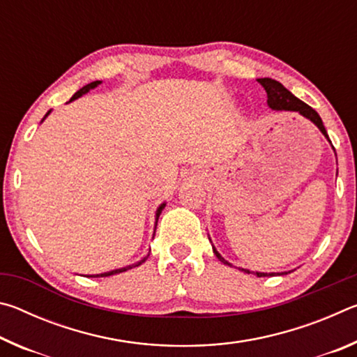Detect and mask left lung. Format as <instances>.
Listing matches in <instances>:
<instances>
[{"label":"left lung","instance_id":"1","mask_svg":"<svg viewBox=\"0 0 357 357\" xmlns=\"http://www.w3.org/2000/svg\"><path fill=\"white\" fill-rule=\"evenodd\" d=\"M258 82L261 86L264 88L266 94H268V105L273 108V110H285V112H298L299 114H302V116L310 119L313 124L317 126V128L321 130V134L328 138V132H326L324 129V124L321 118H319V114L313 110L312 107H309L305 104V102H302L301 99L296 98V96H293L291 93L288 91V89L283 86L282 83H279L277 80H273V78H258ZM331 142V140H329ZM213 250H214V255L220 259V261L223 264H229L225 258H223L219 252L215 250V247L213 245ZM241 271H244V273L247 274H252L249 269H244V268H239ZM257 277H269V275H274L275 273H253ZM282 274H288V273H282ZM279 274V275H282Z\"/></svg>","mask_w":357,"mask_h":357}]
</instances>
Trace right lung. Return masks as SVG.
<instances>
[{
    "label": "right lung",
    "instance_id": "right-lung-1",
    "mask_svg": "<svg viewBox=\"0 0 357 357\" xmlns=\"http://www.w3.org/2000/svg\"><path fill=\"white\" fill-rule=\"evenodd\" d=\"M98 84H100V82L99 80H96V82H91V83H88L86 86H83L82 89H78V91L72 96L70 98V100L69 102H72V100H75V99H78V98H82L83 94H86L89 89H93V88H96L98 86ZM52 112V110H50ZM50 112H48L45 116H44V119L48 116V114H50ZM42 119V121H44ZM165 208V203H162L159 208H157V211H155V227H157V220H159V215H160V213H162V209ZM146 261V258H143V259H140V261H137L135 264H130V266H126V268H121V269H113V271H108V273H102V274H96V275H88V277H110V275H114V274H119V273H126V271H129V269H132V268H137V266H140L142 263H144Z\"/></svg>",
    "mask_w": 357,
    "mask_h": 357
}]
</instances>
